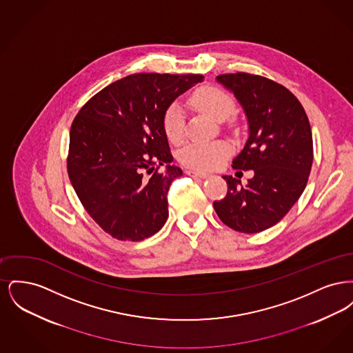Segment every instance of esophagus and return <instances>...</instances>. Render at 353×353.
I'll return each mask as SVG.
<instances>
[{
	"label": "esophagus",
	"instance_id": "esophagus-1",
	"mask_svg": "<svg viewBox=\"0 0 353 353\" xmlns=\"http://www.w3.org/2000/svg\"><path fill=\"white\" fill-rule=\"evenodd\" d=\"M186 174L192 176V177H199V179H208L210 174L205 173V172H197V170H186Z\"/></svg>",
	"mask_w": 353,
	"mask_h": 353
}]
</instances>
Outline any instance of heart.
Segmentation results:
<instances>
[{"label":"heart","mask_w":353,"mask_h":353,"mask_svg":"<svg viewBox=\"0 0 353 353\" xmlns=\"http://www.w3.org/2000/svg\"><path fill=\"white\" fill-rule=\"evenodd\" d=\"M190 104L206 117L217 121L229 118L234 111V101L230 94L214 85H206L197 90L190 98ZM163 127L169 141L177 144L184 139V112L177 104H172L165 111ZM230 152V145L225 141L189 143L181 150L179 157L180 161L189 168L210 170L219 168Z\"/></svg>","instance_id":"heart-1"}]
</instances>
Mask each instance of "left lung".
<instances>
[{"label": "left lung", "instance_id": "left-lung-1", "mask_svg": "<svg viewBox=\"0 0 353 353\" xmlns=\"http://www.w3.org/2000/svg\"><path fill=\"white\" fill-rule=\"evenodd\" d=\"M216 81L233 92L248 119L249 134L233 168L254 170L246 186L222 176L226 197L214 201L219 219L241 233H259L285 217L299 200L314 160L305 111L282 84L248 72L223 74Z\"/></svg>", "mask_w": 353, "mask_h": 353}]
</instances>
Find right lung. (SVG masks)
I'll use <instances>...</instances> for the list:
<instances>
[{"instance_id":"1","label":"right lung","mask_w":353,"mask_h":353,"mask_svg":"<svg viewBox=\"0 0 353 353\" xmlns=\"http://www.w3.org/2000/svg\"><path fill=\"white\" fill-rule=\"evenodd\" d=\"M202 81L200 74L128 75L104 87L74 119L68 177L107 234L143 241L167 222L169 185L183 170L172 165L163 118L173 101ZM154 165L166 170L159 174Z\"/></svg>"}]
</instances>
